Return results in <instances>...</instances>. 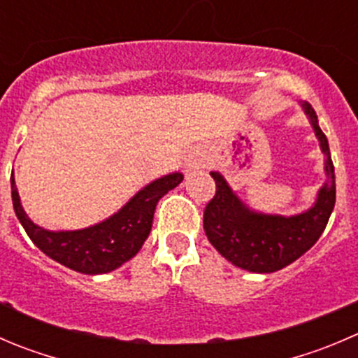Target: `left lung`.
Masks as SVG:
<instances>
[{
	"label": "left lung",
	"instance_id": "8db88e82",
	"mask_svg": "<svg viewBox=\"0 0 358 358\" xmlns=\"http://www.w3.org/2000/svg\"><path fill=\"white\" fill-rule=\"evenodd\" d=\"M303 106L310 115L322 150L327 155V182L311 210L290 218L253 213L232 194L218 173H211L215 196L204 206V232L222 257L246 271L275 273L292 264L318 241L334 210L336 176L327 138L318 127L313 106L308 103Z\"/></svg>",
	"mask_w": 358,
	"mask_h": 358
}]
</instances>
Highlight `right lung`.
<instances>
[{
  "mask_svg": "<svg viewBox=\"0 0 358 358\" xmlns=\"http://www.w3.org/2000/svg\"><path fill=\"white\" fill-rule=\"evenodd\" d=\"M183 180L182 173L159 178L136 194L119 213L108 220L69 232H50L38 227L27 218L20 206L19 192L12 178V201L17 218L31 241L50 259L73 271L101 275L122 266L134 257L148 238L159 199Z\"/></svg>",
  "mask_w": 358,
  "mask_h": 358,
  "instance_id": "add662e5",
  "label": "right lung"
}]
</instances>
